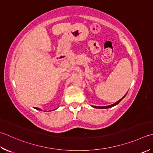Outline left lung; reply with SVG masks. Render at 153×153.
Segmentation results:
<instances>
[{"mask_svg": "<svg viewBox=\"0 0 153 153\" xmlns=\"http://www.w3.org/2000/svg\"><path fill=\"white\" fill-rule=\"evenodd\" d=\"M127 94H125L121 100H119L118 101H117L116 103H113V104H112V105H107V106H95V105H91L93 107H94V108H97V109H108V108H111V107H113V106H115V105H117L119 102H120V101L123 100V99L125 96H126V95H127Z\"/></svg>", "mask_w": 153, "mask_h": 153, "instance_id": "left-lung-1", "label": "left lung"}]
</instances>
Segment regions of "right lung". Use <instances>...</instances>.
<instances>
[{"instance_id": "1", "label": "right lung", "mask_w": 153, "mask_h": 153, "mask_svg": "<svg viewBox=\"0 0 153 153\" xmlns=\"http://www.w3.org/2000/svg\"><path fill=\"white\" fill-rule=\"evenodd\" d=\"M34 109H37V110H40V111H42V109H40V108H38V107H34ZM56 109H54V110H56Z\"/></svg>"}]
</instances>
